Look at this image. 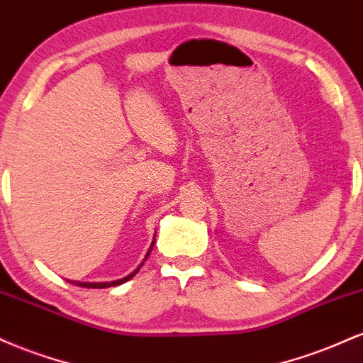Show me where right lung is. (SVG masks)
<instances>
[{"instance_id":"obj_1","label":"right lung","mask_w":363,"mask_h":363,"mask_svg":"<svg viewBox=\"0 0 363 363\" xmlns=\"http://www.w3.org/2000/svg\"><path fill=\"white\" fill-rule=\"evenodd\" d=\"M153 244H155V242H153ZM153 244H152V247H153ZM150 251H152V249H148V254H150ZM148 254H147V257H148ZM147 257H145V259H147ZM141 264H143V262H141ZM138 272H140V268L136 269L135 273H131V274H128V277L121 278V280L109 281V283H82V281H72V283H74V285H78V286H83V289H107V286H116V285H121V283L131 280V278L135 277V274Z\"/></svg>"}]
</instances>
